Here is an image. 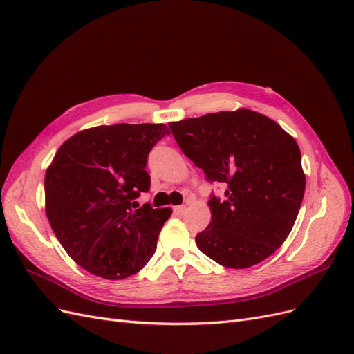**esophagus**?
Segmentation results:
<instances>
[{"label":"esophagus","instance_id":"esophagus-1","mask_svg":"<svg viewBox=\"0 0 354 354\" xmlns=\"http://www.w3.org/2000/svg\"><path fill=\"white\" fill-rule=\"evenodd\" d=\"M185 212H186V207L185 205L174 207V214H176V216H183Z\"/></svg>","mask_w":354,"mask_h":354}]
</instances>
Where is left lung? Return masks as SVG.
<instances>
[{
	"mask_svg": "<svg viewBox=\"0 0 354 354\" xmlns=\"http://www.w3.org/2000/svg\"><path fill=\"white\" fill-rule=\"evenodd\" d=\"M183 153L207 180L227 186L211 196V221L198 248L229 269H248L270 257L291 233L306 176L292 136L250 109L169 122Z\"/></svg>",
	"mask_w": 354,
	"mask_h": 354,
	"instance_id": "1",
	"label": "left lung"
}]
</instances>
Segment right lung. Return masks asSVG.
Instances as JSON below:
<instances>
[{
	"label": "right lung",
	"instance_id": "1",
	"mask_svg": "<svg viewBox=\"0 0 354 354\" xmlns=\"http://www.w3.org/2000/svg\"><path fill=\"white\" fill-rule=\"evenodd\" d=\"M169 134L164 124L93 127L63 143L46 171V214L71 259L91 274L125 279L156 251L171 208L138 207L151 187L152 147Z\"/></svg>",
	"mask_w": 354,
	"mask_h": 354
}]
</instances>
